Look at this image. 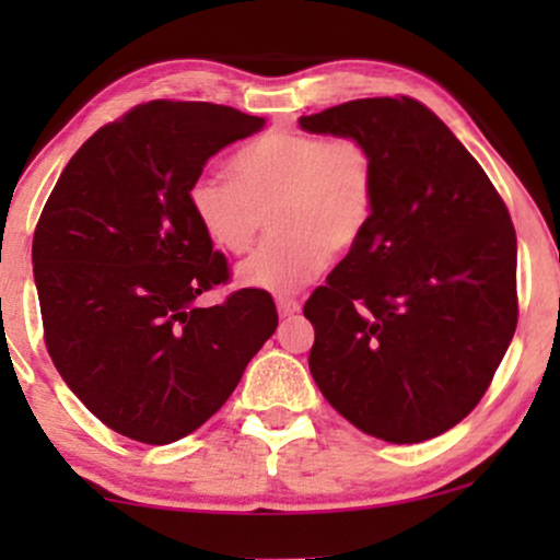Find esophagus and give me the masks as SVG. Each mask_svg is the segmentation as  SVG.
I'll return each mask as SVG.
<instances>
[{
	"mask_svg": "<svg viewBox=\"0 0 560 560\" xmlns=\"http://www.w3.org/2000/svg\"><path fill=\"white\" fill-rule=\"evenodd\" d=\"M298 311H301V303H298L295 298H278V313L282 318L293 316Z\"/></svg>",
	"mask_w": 560,
	"mask_h": 560,
	"instance_id": "obj_1",
	"label": "esophagus"
}]
</instances>
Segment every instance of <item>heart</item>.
<instances>
[{"label":"heart","instance_id":"heart-1","mask_svg":"<svg viewBox=\"0 0 560 560\" xmlns=\"http://www.w3.org/2000/svg\"><path fill=\"white\" fill-rule=\"evenodd\" d=\"M232 177L203 173L188 186L190 217L229 255L252 247L270 213L267 240L236 270L242 288L290 295L364 240L377 206V158L357 137L270 129L232 155Z\"/></svg>","mask_w":560,"mask_h":560}]
</instances>
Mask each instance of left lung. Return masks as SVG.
<instances>
[{"instance_id":"obj_1","label":"left lung","mask_w":560,"mask_h":560,"mask_svg":"<svg viewBox=\"0 0 560 560\" xmlns=\"http://www.w3.org/2000/svg\"><path fill=\"white\" fill-rule=\"evenodd\" d=\"M298 125L357 137L377 158L372 224L303 308L313 380L374 439L446 433L477 408L517 326L508 206L416 98H357Z\"/></svg>"}]
</instances>
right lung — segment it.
<instances>
[{"label": "right lung", "mask_w": 560, "mask_h": 560, "mask_svg": "<svg viewBox=\"0 0 560 560\" xmlns=\"http://www.w3.org/2000/svg\"><path fill=\"white\" fill-rule=\"evenodd\" d=\"M262 117L206 102L135 106L68 160L37 221L33 272L45 347L112 431L163 446L201 428L278 328L262 290H236L190 217L188 186Z\"/></svg>", "instance_id": "1"}]
</instances>
